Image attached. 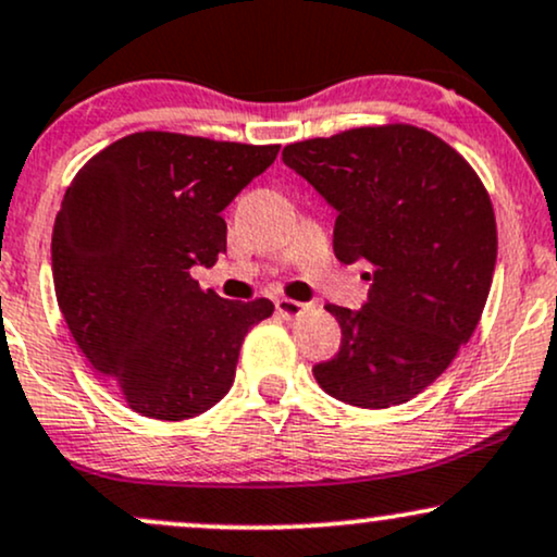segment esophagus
Wrapping results in <instances>:
<instances>
[{
	"mask_svg": "<svg viewBox=\"0 0 557 557\" xmlns=\"http://www.w3.org/2000/svg\"><path fill=\"white\" fill-rule=\"evenodd\" d=\"M274 306H277V313L283 319H298L304 317L308 308H311V304H300V300H293V298H280Z\"/></svg>",
	"mask_w": 557,
	"mask_h": 557,
	"instance_id": "1",
	"label": "esophagus"
}]
</instances>
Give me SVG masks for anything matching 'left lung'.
<instances>
[{
	"mask_svg": "<svg viewBox=\"0 0 557 557\" xmlns=\"http://www.w3.org/2000/svg\"><path fill=\"white\" fill-rule=\"evenodd\" d=\"M283 163L337 210L334 257L371 267L360 311L326 306L343 343L313 379L366 410L410 401L451 366L491 293L498 233L485 186L451 145L412 124L293 143Z\"/></svg>",
	"mask_w": 557,
	"mask_h": 557,
	"instance_id": "8db88e82",
	"label": "left lung"
}]
</instances>
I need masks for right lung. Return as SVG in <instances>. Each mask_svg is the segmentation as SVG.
Wrapping results in <instances>:
<instances>
[{
  "instance_id": "1",
  "label": "right lung",
  "mask_w": 557,
  "mask_h": 557,
  "mask_svg": "<svg viewBox=\"0 0 557 557\" xmlns=\"http://www.w3.org/2000/svg\"><path fill=\"white\" fill-rule=\"evenodd\" d=\"M277 150L137 132L72 178L51 236L53 290L77 347L134 412L210 410L233 386L246 332L272 317V300H225L189 270L225 251L223 210Z\"/></svg>"
}]
</instances>
